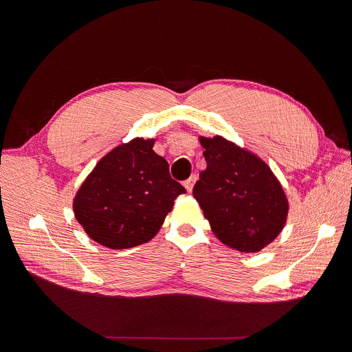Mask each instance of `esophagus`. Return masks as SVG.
Returning a JSON list of instances; mask_svg holds the SVG:
<instances>
[{
  "instance_id": "obj_1",
  "label": "esophagus",
  "mask_w": 352,
  "mask_h": 352,
  "mask_svg": "<svg viewBox=\"0 0 352 352\" xmlns=\"http://www.w3.org/2000/svg\"><path fill=\"white\" fill-rule=\"evenodd\" d=\"M195 181H197V175H191L186 182H184V186H186V188H187V191H188V192H191V191H192Z\"/></svg>"
}]
</instances>
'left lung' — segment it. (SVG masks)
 I'll return each mask as SVG.
<instances>
[{
	"instance_id": "8db88e82",
	"label": "left lung",
	"mask_w": 352,
	"mask_h": 352,
	"mask_svg": "<svg viewBox=\"0 0 352 352\" xmlns=\"http://www.w3.org/2000/svg\"><path fill=\"white\" fill-rule=\"evenodd\" d=\"M207 168L192 194L221 243L258 252L283 231L288 199L270 166L221 135L199 137Z\"/></svg>"
}]
</instances>
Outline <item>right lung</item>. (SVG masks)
I'll list each match as a JSON object with an SVG mask.
<instances>
[{
	"mask_svg": "<svg viewBox=\"0 0 352 352\" xmlns=\"http://www.w3.org/2000/svg\"><path fill=\"white\" fill-rule=\"evenodd\" d=\"M154 138H134L104 155L74 198V215L96 243L125 250L153 239L186 194L170 175Z\"/></svg>",
	"mask_w": 352,
	"mask_h": 352,
	"instance_id": "obj_1",
	"label": "right lung"
}]
</instances>
